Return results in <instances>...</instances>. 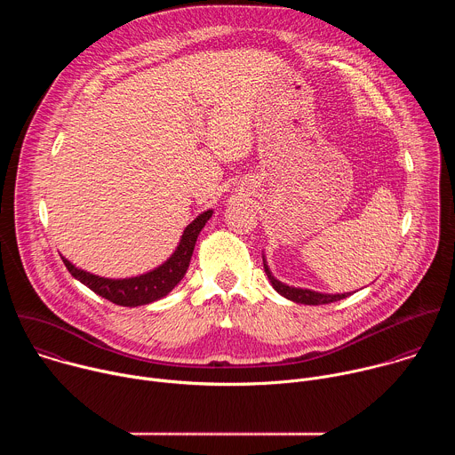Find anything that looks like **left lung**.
I'll return each mask as SVG.
<instances>
[{
    "label": "left lung",
    "instance_id": "1",
    "mask_svg": "<svg viewBox=\"0 0 455 455\" xmlns=\"http://www.w3.org/2000/svg\"><path fill=\"white\" fill-rule=\"evenodd\" d=\"M263 265H265V272H267V275H268V279H270L272 286L275 288V291H277V293H281L283 297H286L288 300H293V302H299V304L318 306V304L337 302V300L346 299V297H349V295H351V293H335V295H331V293H318V291H313V290H302V288L288 286V284H284V283L277 281V279L272 275V272H270V268H268V265H267V259H265V255H263Z\"/></svg>",
    "mask_w": 455,
    "mask_h": 455
}]
</instances>
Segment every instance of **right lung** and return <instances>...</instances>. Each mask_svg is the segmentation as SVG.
I'll list each match as a JSON object with an SVG mask.
<instances>
[{"instance_id":"add662e5","label":"right lung","mask_w":455,"mask_h":455,"mask_svg":"<svg viewBox=\"0 0 455 455\" xmlns=\"http://www.w3.org/2000/svg\"><path fill=\"white\" fill-rule=\"evenodd\" d=\"M211 216H212V211H205L190 225H187V228L181 234L180 244L176 246L174 253L167 259V261L158 268L137 277L108 279V277L93 275L86 270L76 268V265H72L67 257H62V263L77 281H81L84 286H88L97 295L108 299L109 302L118 306H127V307L144 306V304L164 299L183 279L190 263L194 244H196V239L202 228L205 227V223L211 220Z\"/></svg>"}]
</instances>
